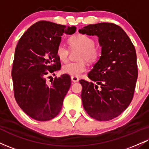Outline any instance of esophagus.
<instances>
[{
    "label": "esophagus",
    "mask_w": 149,
    "mask_h": 149,
    "mask_svg": "<svg viewBox=\"0 0 149 149\" xmlns=\"http://www.w3.org/2000/svg\"><path fill=\"white\" fill-rule=\"evenodd\" d=\"M71 81L73 82H77L79 81V78L76 76H71Z\"/></svg>",
    "instance_id": "obj_1"
}]
</instances>
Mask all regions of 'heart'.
Wrapping results in <instances>:
<instances>
[{
	"mask_svg": "<svg viewBox=\"0 0 149 149\" xmlns=\"http://www.w3.org/2000/svg\"><path fill=\"white\" fill-rule=\"evenodd\" d=\"M70 46L72 49H79L80 52L76 62H68L62 66L64 73L72 76H79L85 72L87 66L85 60L88 62H94L99 57V50L95 46L94 40L92 37L83 34H78L70 37ZM69 50L64 44H60L57 48V55L62 62H67L69 58Z\"/></svg>",
	"mask_w": 149,
	"mask_h": 149,
	"instance_id": "1",
	"label": "heart"
}]
</instances>
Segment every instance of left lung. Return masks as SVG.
Masks as SVG:
<instances>
[{
    "mask_svg": "<svg viewBox=\"0 0 149 149\" xmlns=\"http://www.w3.org/2000/svg\"><path fill=\"white\" fill-rule=\"evenodd\" d=\"M78 32L97 36L101 46V55L88 73L96 84L80 80L82 105L91 117L109 121L122 113L133 98L138 76L135 46L124 30L114 23L89 25Z\"/></svg>",
    "mask_w": 149,
    "mask_h": 149,
    "instance_id": "8db88e82",
    "label": "left lung"
}]
</instances>
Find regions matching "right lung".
I'll return each instance as SVG.
<instances>
[{
    "label": "right lung",
    "instance_id": "add662e5",
    "mask_svg": "<svg viewBox=\"0 0 149 149\" xmlns=\"http://www.w3.org/2000/svg\"><path fill=\"white\" fill-rule=\"evenodd\" d=\"M76 30V26L41 21L30 26L18 42L12 71L14 98L34 119L48 121L62 109L71 78L63 74L48 84L46 75L60 69L57 48L62 35H72Z\"/></svg>",
    "mask_w": 149,
    "mask_h": 149
}]
</instances>
